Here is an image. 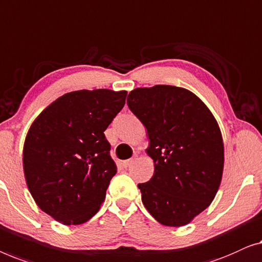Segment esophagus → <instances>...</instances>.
<instances>
[{"mask_svg": "<svg viewBox=\"0 0 262 262\" xmlns=\"http://www.w3.org/2000/svg\"><path fill=\"white\" fill-rule=\"evenodd\" d=\"M133 161H134V159H128V160H124L123 163H122L123 167H128V166H130V165L133 164Z\"/></svg>", "mask_w": 262, "mask_h": 262, "instance_id": "1", "label": "esophagus"}]
</instances>
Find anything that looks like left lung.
I'll return each instance as SVG.
<instances>
[{"mask_svg":"<svg viewBox=\"0 0 262 262\" xmlns=\"http://www.w3.org/2000/svg\"><path fill=\"white\" fill-rule=\"evenodd\" d=\"M127 104L146 127V152L154 161L152 178L138 185L142 203L164 226H185L208 208L222 180L219 123L201 98L184 88H138Z\"/></svg>","mask_w":262,"mask_h":262,"instance_id":"1","label":"left lung"}]
</instances>
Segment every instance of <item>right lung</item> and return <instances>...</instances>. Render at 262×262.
<instances>
[{"mask_svg":"<svg viewBox=\"0 0 262 262\" xmlns=\"http://www.w3.org/2000/svg\"><path fill=\"white\" fill-rule=\"evenodd\" d=\"M126 96L109 89L72 91L29 128L22 158L26 183L39 208L58 222L85 223L101 208L116 173L104 130Z\"/></svg>","mask_w":262,"mask_h":262,"instance_id":"right-lung-1","label":"right lung"}]
</instances>
